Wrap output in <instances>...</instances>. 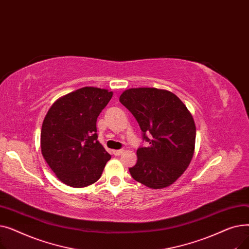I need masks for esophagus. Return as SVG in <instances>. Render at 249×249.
I'll use <instances>...</instances> for the list:
<instances>
[{
  "label": "esophagus",
  "instance_id": "esophagus-1",
  "mask_svg": "<svg viewBox=\"0 0 249 249\" xmlns=\"http://www.w3.org/2000/svg\"><path fill=\"white\" fill-rule=\"evenodd\" d=\"M123 151H124L123 149H117V150H113V154L117 156V155H120V154H122V153H123Z\"/></svg>",
  "mask_w": 249,
  "mask_h": 249
}]
</instances>
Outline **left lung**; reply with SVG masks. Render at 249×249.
Wrapping results in <instances>:
<instances>
[{"label": "left lung", "instance_id": "1", "mask_svg": "<svg viewBox=\"0 0 249 249\" xmlns=\"http://www.w3.org/2000/svg\"><path fill=\"white\" fill-rule=\"evenodd\" d=\"M120 102L137 120L148 147L137 149L131 177L151 189L171 186L184 174L195 150L192 114L175 94L155 88L129 89Z\"/></svg>", "mask_w": 249, "mask_h": 249}]
</instances>
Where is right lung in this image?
Instances as JSON below:
<instances>
[{
	"label": "right lung",
	"mask_w": 249,
	"mask_h": 249,
	"mask_svg": "<svg viewBox=\"0 0 249 249\" xmlns=\"http://www.w3.org/2000/svg\"><path fill=\"white\" fill-rule=\"evenodd\" d=\"M113 96L85 87L52 104L41 129V152L63 184L88 187L97 181L111 155L98 141L97 118Z\"/></svg>",
	"instance_id": "1"
}]
</instances>
